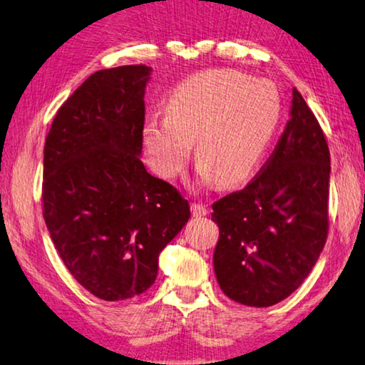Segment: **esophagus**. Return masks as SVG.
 Returning <instances> with one entry per match:
<instances>
[{
	"mask_svg": "<svg viewBox=\"0 0 365 365\" xmlns=\"http://www.w3.org/2000/svg\"><path fill=\"white\" fill-rule=\"evenodd\" d=\"M190 210H192V215L197 218L208 215V208L205 204H202V202H192V204H190Z\"/></svg>",
	"mask_w": 365,
	"mask_h": 365,
	"instance_id": "1",
	"label": "esophagus"
}]
</instances>
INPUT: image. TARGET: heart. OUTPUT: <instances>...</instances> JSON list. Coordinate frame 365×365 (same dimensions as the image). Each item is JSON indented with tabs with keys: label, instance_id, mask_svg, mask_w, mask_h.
I'll use <instances>...</instances> for the list:
<instances>
[{
	"label": "heart",
	"instance_id": "1",
	"mask_svg": "<svg viewBox=\"0 0 365 365\" xmlns=\"http://www.w3.org/2000/svg\"><path fill=\"white\" fill-rule=\"evenodd\" d=\"M283 101L270 81L241 71L197 74L175 88L166 116H150L142 142L158 176L176 178L186 168L192 140L199 175L222 186L247 179L273 139Z\"/></svg>",
	"mask_w": 365,
	"mask_h": 365
}]
</instances>
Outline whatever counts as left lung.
Here are the masks:
<instances>
[{
  "label": "left lung",
  "mask_w": 365,
  "mask_h": 365,
  "mask_svg": "<svg viewBox=\"0 0 365 365\" xmlns=\"http://www.w3.org/2000/svg\"><path fill=\"white\" fill-rule=\"evenodd\" d=\"M330 150L317 118L292 88L291 119L246 187L212 205L218 284L230 299L270 307L312 270L328 236Z\"/></svg>",
  "instance_id": "left-lung-1"
}]
</instances>
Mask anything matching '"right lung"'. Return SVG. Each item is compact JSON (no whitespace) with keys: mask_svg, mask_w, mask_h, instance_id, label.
<instances>
[{"mask_svg":"<svg viewBox=\"0 0 365 365\" xmlns=\"http://www.w3.org/2000/svg\"><path fill=\"white\" fill-rule=\"evenodd\" d=\"M150 68L101 69L64 101L43 150V218L71 274L98 299L155 283L158 255L190 217L189 202L140 161Z\"/></svg>","mask_w":365,"mask_h":365,"instance_id":"obj_1","label":"right lung"}]
</instances>
